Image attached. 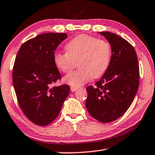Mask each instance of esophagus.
Instances as JSON below:
<instances>
[{
	"mask_svg": "<svg viewBox=\"0 0 155 155\" xmlns=\"http://www.w3.org/2000/svg\"><path fill=\"white\" fill-rule=\"evenodd\" d=\"M78 89V87H73V86H72V87H70L71 92H75V91H77Z\"/></svg>",
	"mask_w": 155,
	"mask_h": 155,
	"instance_id": "1",
	"label": "esophagus"
}]
</instances>
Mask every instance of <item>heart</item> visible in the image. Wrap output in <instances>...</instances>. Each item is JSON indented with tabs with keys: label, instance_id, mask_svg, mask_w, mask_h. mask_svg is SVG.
I'll return each mask as SVG.
<instances>
[{
	"label": "heart",
	"instance_id": "heart-1",
	"mask_svg": "<svg viewBox=\"0 0 155 155\" xmlns=\"http://www.w3.org/2000/svg\"><path fill=\"white\" fill-rule=\"evenodd\" d=\"M66 53H56L54 63L58 70L67 74L76 67L80 68L69 74L64 82L74 87L82 86L93 78H99L108 68L111 47L106 41L81 34L70 40L65 46Z\"/></svg>",
	"mask_w": 155,
	"mask_h": 155
}]
</instances>
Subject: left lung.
<instances>
[{"instance_id":"8db88e82","label":"left lung","mask_w":155,"mask_h":155,"mask_svg":"<svg viewBox=\"0 0 155 155\" xmlns=\"http://www.w3.org/2000/svg\"><path fill=\"white\" fill-rule=\"evenodd\" d=\"M110 44L112 56L108 68L96 86L87 87L85 106L102 123L114 121L130 106L139 84V68L135 50L121 36L109 31L99 32Z\"/></svg>"}]
</instances>
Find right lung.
<instances>
[{"mask_svg": "<svg viewBox=\"0 0 155 155\" xmlns=\"http://www.w3.org/2000/svg\"><path fill=\"white\" fill-rule=\"evenodd\" d=\"M68 37L65 33H45L21 45L13 68V84L21 110L38 126L51 124L70 93L68 85L53 87L61 78L54 63V51Z\"/></svg>", "mask_w": 155, "mask_h": 155, "instance_id": "1", "label": "right lung"}]
</instances>
